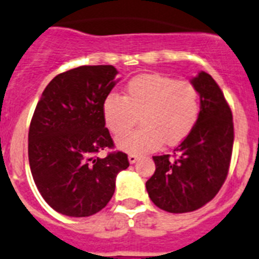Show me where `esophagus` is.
Masks as SVG:
<instances>
[{"instance_id":"1","label":"esophagus","mask_w":259,"mask_h":259,"mask_svg":"<svg viewBox=\"0 0 259 259\" xmlns=\"http://www.w3.org/2000/svg\"><path fill=\"white\" fill-rule=\"evenodd\" d=\"M129 162L130 164H134V162H137L138 161V158H139V156L138 155H135V153H130L129 155Z\"/></svg>"}]
</instances>
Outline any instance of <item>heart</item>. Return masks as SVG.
<instances>
[{"label":"heart","mask_w":259,"mask_h":259,"mask_svg":"<svg viewBox=\"0 0 259 259\" xmlns=\"http://www.w3.org/2000/svg\"><path fill=\"white\" fill-rule=\"evenodd\" d=\"M106 125L120 135L141 116L144 126L117 138L120 150L129 153L156 151L165 143L174 146L187 137L200 115V95L190 81L158 73L135 76L125 86V95L111 94L102 104Z\"/></svg>","instance_id":"heart-1"}]
</instances>
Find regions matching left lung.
<instances>
[{
	"instance_id": "8db88e82",
	"label": "left lung",
	"mask_w": 259,
	"mask_h": 259,
	"mask_svg": "<svg viewBox=\"0 0 259 259\" xmlns=\"http://www.w3.org/2000/svg\"><path fill=\"white\" fill-rule=\"evenodd\" d=\"M191 82L200 95V115L174 155L153 156L156 170L146 182L153 204L169 213H188L215 196L227 178L234 146L230 106L210 74L201 71Z\"/></svg>"
}]
</instances>
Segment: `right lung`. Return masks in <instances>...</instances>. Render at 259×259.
I'll use <instances>...</instances> for the list:
<instances>
[{
  "mask_svg": "<svg viewBox=\"0 0 259 259\" xmlns=\"http://www.w3.org/2000/svg\"><path fill=\"white\" fill-rule=\"evenodd\" d=\"M113 66H81L55 76L34 109L28 158L41 196L58 213L89 217L108 204L116 177L129 166L112 148L102 104L118 80Z\"/></svg>",
  "mask_w": 259,
  "mask_h": 259,
  "instance_id": "right-lung-1",
  "label": "right lung"
}]
</instances>
